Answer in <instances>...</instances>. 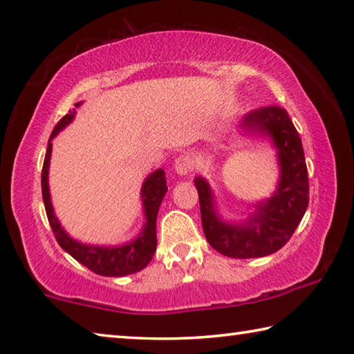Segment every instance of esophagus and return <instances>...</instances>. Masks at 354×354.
Instances as JSON below:
<instances>
[{
    "label": "esophagus",
    "instance_id": "obj_1",
    "mask_svg": "<svg viewBox=\"0 0 354 354\" xmlns=\"http://www.w3.org/2000/svg\"><path fill=\"white\" fill-rule=\"evenodd\" d=\"M192 169H194V162H192V159L189 158V156L184 154V156H179V158H176L175 171L178 173V175L187 176L192 171Z\"/></svg>",
    "mask_w": 354,
    "mask_h": 354
}]
</instances>
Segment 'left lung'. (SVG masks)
Wrapping results in <instances>:
<instances>
[{"instance_id": "left-lung-1", "label": "left lung", "mask_w": 354, "mask_h": 354, "mask_svg": "<svg viewBox=\"0 0 354 354\" xmlns=\"http://www.w3.org/2000/svg\"><path fill=\"white\" fill-rule=\"evenodd\" d=\"M239 128L247 136L267 137L277 149L279 179L270 198L253 205L247 220L225 221L206 179L196 176L194 183L209 245L223 256L250 259L273 254L289 242L309 205V181L301 139L286 109L268 106L251 111Z\"/></svg>"}]
</instances>
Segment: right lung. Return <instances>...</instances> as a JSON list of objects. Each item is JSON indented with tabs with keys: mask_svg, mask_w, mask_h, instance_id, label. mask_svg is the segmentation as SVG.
Segmentation results:
<instances>
[{
	"mask_svg": "<svg viewBox=\"0 0 354 354\" xmlns=\"http://www.w3.org/2000/svg\"><path fill=\"white\" fill-rule=\"evenodd\" d=\"M82 103H76L75 106L80 107ZM76 115V109L68 111L67 115L61 118L48 140V148L45 154L44 169H41V195H44L45 211L48 221H50L51 230L55 232V237L61 248L75 257V259L86 266L88 270L101 274V277H127L131 273H137L145 268L149 261L153 259L156 247H158V239H156V218H158L159 206L162 203L167 194V179L165 171L158 169L153 171L142 184L140 198L143 205V223L142 231L137 234L136 239L123 245H115V247H104V245H91L75 241L73 237L68 236V232L64 230L61 221L57 220L55 209H53L50 185H48V170H50V159H51V140L61 133V131L68 127L73 122Z\"/></svg>",
	"mask_w": 354,
	"mask_h": 354,
	"instance_id": "obj_1",
	"label": "right lung"
}]
</instances>
